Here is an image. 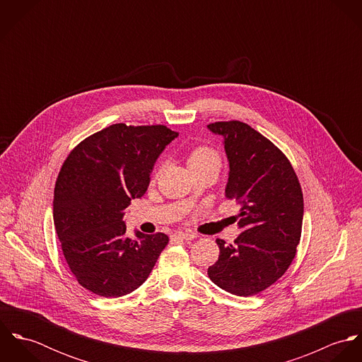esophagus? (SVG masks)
Listing matches in <instances>:
<instances>
[{
    "instance_id": "34e87169",
    "label": "esophagus",
    "mask_w": 362,
    "mask_h": 362,
    "mask_svg": "<svg viewBox=\"0 0 362 362\" xmlns=\"http://www.w3.org/2000/svg\"><path fill=\"white\" fill-rule=\"evenodd\" d=\"M198 235L194 233H175L173 235V240H184V241H191L195 240Z\"/></svg>"
}]
</instances>
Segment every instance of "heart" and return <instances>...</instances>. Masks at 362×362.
Here are the masks:
<instances>
[{"label": "heart", "instance_id": "1", "mask_svg": "<svg viewBox=\"0 0 362 362\" xmlns=\"http://www.w3.org/2000/svg\"><path fill=\"white\" fill-rule=\"evenodd\" d=\"M188 167H201V165H216L220 167V156L207 146H197L188 153Z\"/></svg>", "mask_w": 362, "mask_h": 362}]
</instances>
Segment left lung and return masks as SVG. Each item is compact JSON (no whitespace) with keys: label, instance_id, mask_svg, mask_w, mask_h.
I'll return each mask as SVG.
<instances>
[{"label":"left lung","instance_id":"obj_1","mask_svg":"<svg viewBox=\"0 0 362 362\" xmlns=\"http://www.w3.org/2000/svg\"><path fill=\"white\" fill-rule=\"evenodd\" d=\"M207 128L224 139L230 165L226 198L241 206L243 231L230 245L216 240L220 255L207 274L227 293L255 296L296 258L304 216L301 185L286 155L248 124L220 121Z\"/></svg>","mask_w":362,"mask_h":362}]
</instances>
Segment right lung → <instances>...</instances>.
Returning a JSON list of instances; mask_svg holds the SVG:
<instances>
[{"label": "right lung", "mask_w": 362, "mask_h": 362, "mask_svg": "<svg viewBox=\"0 0 362 362\" xmlns=\"http://www.w3.org/2000/svg\"><path fill=\"white\" fill-rule=\"evenodd\" d=\"M178 132L165 125L114 124L82 141L64 161L52 217L65 260L86 290L105 298L145 283L168 244L163 233L125 237L131 201L144 197L156 160Z\"/></svg>", "instance_id": "1"}]
</instances>
